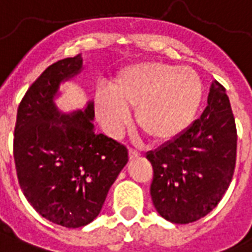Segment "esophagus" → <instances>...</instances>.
Here are the masks:
<instances>
[{"mask_svg": "<svg viewBox=\"0 0 252 252\" xmlns=\"http://www.w3.org/2000/svg\"><path fill=\"white\" fill-rule=\"evenodd\" d=\"M128 154H129V159L133 160V159H137V158H140V152H137L136 150H129L128 151Z\"/></svg>", "mask_w": 252, "mask_h": 252, "instance_id": "34e87169", "label": "esophagus"}]
</instances>
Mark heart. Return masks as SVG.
<instances>
[{"label": "heart", "mask_w": 252, "mask_h": 252, "mask_svg": "<svg viewBox=\"0 0 252 252\" xmlns=\"http://www.w3.org/2000/svg\"><path fill=\"white\" fill-rule=\"evenodd\" d=\"M111 88L94 94V112L102 128L120 136L131 126V108H136L137 126L154 143H168L187 131L203 98L202 81L193 69L165 63L126 66Z\"/></svg>", "instance_id": "obj_1"}]
</instances>
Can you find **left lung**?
<instances>
[{
    "mask_svg": "<svg viewBox=\"0 0 252 252\" xmlns=\"http://www.w3.org/2000/svg\"><path fill=\"white\" fill-rule=\"evenodd\" d=\"M236 139L230 98L212 81L200 117L175 140L147 152L154 167L151 197L159 215L187 224L210 214L231 183Z\"/></svg>",
    "mask_w": 252,
    "mask_h": 252,
    "instance_id": "8db88e82",
    "label": "left lung"
}]
</instances>
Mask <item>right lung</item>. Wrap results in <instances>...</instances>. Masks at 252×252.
I'll return each instance as SVG.
<instances>
[{
	"mask_svg": "<svg viewBox=\"0 0 252 252\" xmlns=\"http://www.w3.org/2000/svg\"><path fill=\"white\" fill-rule=\"evenodd\" d=\"M83 70L81 55L60 60L28 89L17 111L14 161L31 206L55 224L79 228L96 219L128 163V150L94 132V107L60 111V85Z\"/></svg>",
	"mask_w": 252,
	"mask_h": 252,
	"instance_id": "obj_1",
	"label": "right lung"
}]
</instances>
